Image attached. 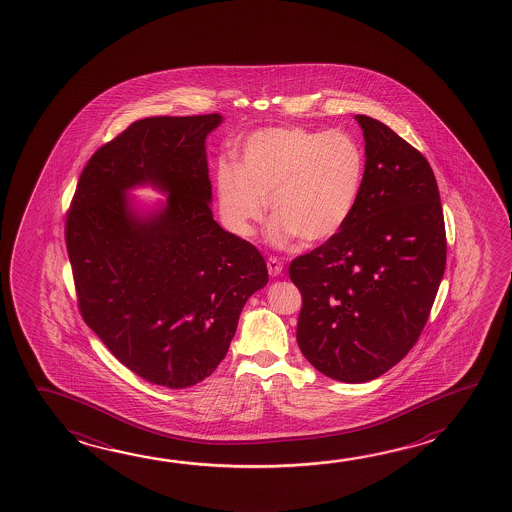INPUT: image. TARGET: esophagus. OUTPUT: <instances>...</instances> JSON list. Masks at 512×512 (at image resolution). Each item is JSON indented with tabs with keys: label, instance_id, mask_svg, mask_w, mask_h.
<instances>
[{
	"label": "esophagus",
	"instance_id": "1",
	"mask_svg": "<svg viewBox=\"0 0 512 512\" xmlns=\"http://www.w3.org/2000/svg\"><path fill=\"white\" fill-rule=\"evenodd\" d=\"M267 269H269L270 276H279L281 270H283V263H281L278 256H269L267 258Z\"/></svg>",
	"mask_w": 512,
	"mask_h": 512
}]
</instances>
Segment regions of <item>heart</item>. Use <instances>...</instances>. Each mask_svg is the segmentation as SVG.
<instances>
[{"instance_id": "1", "label": "heart", "mask_w": 512, "mask_h": 512, "mask_svg": "<svg viewBox=\"0 0 512 512\" xmlns=\"http://www.w3.org/2000/svg\"><path fill=\"white\" fill-rule=\"evenodd\" d=\"M364 153L344 131L270 128L243 146L240 166L223 162L216 173L225 225L251 236L269 200L278 243L328 242L350 222L363 189Z\"/></svg>"}]
</instances>
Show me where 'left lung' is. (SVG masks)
<instances>
[{
	"instance_id": "left-lung-1",
	"label": "left lung",
	"mask_w": 512,
	"mask_h": 512,
	"mask_svg": "<svg viewBox=\"0 0 512 512\" xmlns=\"http://www.w3.org/2000/svg\"><path fill=\"white\" fill-rule=\"evenodd\" d=\"M359 204L341 233L290 261L299 350L335 381H372L419 341L446 270L444 213L419 149L368 115Z\"/></svg>"
}]
</instances>
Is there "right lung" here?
I'll use <instances>...</instances> for the list:
<instances>
[{"label":"right lung","mask_w":512,"mask_h":512,"mask_svg":"<svg viewBox=\"0 0 512 512\" xmlns=\"http://www.w3.org/2000/svg\"><path fill=\"white\" fill-rule=\"evenodd\" d=\"M218 113L148 117L93 153L66 213L77 307L119 363L173 390L222 363L245 301L267 285L260 251L213 220L205 137ZM151 181L169 205L149 221L123 191Z\"/></svg>","instance_id":"right-lung-1"}]
</instances>
